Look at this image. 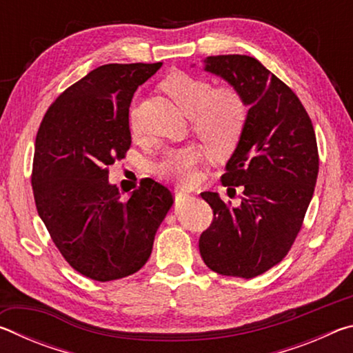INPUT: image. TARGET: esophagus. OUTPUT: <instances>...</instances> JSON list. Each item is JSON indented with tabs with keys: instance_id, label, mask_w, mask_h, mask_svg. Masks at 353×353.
<instances>
[{
	"instance_id": "obj_1",
	"label": "esophagus",
	"mask_w": 353,
	"mask_h": 353,
	"mask_svg": "<svg viewBox=\"0 0 353 353\" xmlns=\"http://www.w3.org/2000/svg\"><path fill=\"white\" fill-rule=\"evenodd\" d=\"M174 198H176V202H177V204H182V202H188V201H191V196H190V194H187V193H182V191H179V190H176V191H174Z\"/></svg>"
}]
</instances>
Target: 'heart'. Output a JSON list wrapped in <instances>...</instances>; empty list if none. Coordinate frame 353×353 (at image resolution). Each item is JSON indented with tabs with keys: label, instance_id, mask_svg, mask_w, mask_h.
<instances>
[{
	"label": "heart",
	"instance_id": "1",
	"mask_svg": "<svg viewBox=\"0 0 353 353\" xmlns=\"http://www.w3.org/2000/svg\"><path fill=\"white\" fill-rule=\"evenodd\" d=\"M162 88L170 94L185 115L193 118V129L214 157H223L235 148L243 130L246 107L240 94L232 88H218L202 77L187 73L166 76ZM130 129H139L130 113ZM201 152L193 146L172 148L154 163L155 174L176 183H190L194 179V166Z\"/></svg>",
	"mask_w": 353,
	"mask_h": 353
}]
</instances>
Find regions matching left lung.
I'll list each match as a JSON object with an SVG mask.
<instances>
[{"instance_id":"left-lung-1","label":"left lung","mask_w":353,"mask_h":353,"mask_svg":"<svg viewBox=\"0 0 353 353\" xmlns=\"http://www.w3.org/2000/svg\"><path fill=\"white\" fill-rule=\"evenodd\" d=\"M204 71L219 76L249 107L223 185H243L241 204L218 193H201L213 223L199 238L212 271L252 279L283 260L302 227L319 171L314 129L291 88L254 57L204 59Z\"/></svg>"}]
</instances>
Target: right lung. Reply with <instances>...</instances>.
<instances>
[{
    "label": "right lung",
    "mask_w": 353,
    "mask_h": 353,
    "mask_svg": "<svg viewBox=\"0 0 353 353\" xmlns=\"http://www.w3.org/2000/svg\"><path fill=\"white\" fill-rule=\"evenodd\" d=\"M160 67L162 62L94 68L51 104L35 139L39 216L70 266L98 282L145 266L174 202L152 179H143L128 199L109 182V166L130 146V101Z\"/></svg>",
    "instance_id": "obj_1"
}]
</instances>
